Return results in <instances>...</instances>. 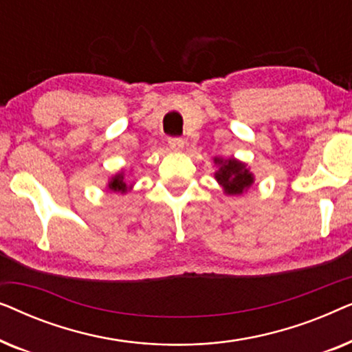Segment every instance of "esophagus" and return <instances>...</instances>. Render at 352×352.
Masks as SVG:
<instances>
[{
	"instance_id": "34e87169",
	"label": "esophagus",
	"mask_w": 352,
	"mask_h": 352,
	"mask_svg": "<svg viewBox=\"0 0 352 352\" xmlns=\"http://www.w3.org/2000/svg\"><path fill=\"white\" fill-rule=\"evenodd\" d=\"M168 144H170V147L173 151H181L182 147H184V139L182 138H170L168 139Z\"/></svg>"
}]
</instances>
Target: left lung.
<instances>
[{
  "instance_id": "1",
  "label": "left lung",
  "mask_w": 352,
  "mask_h": 352,
  "mask_svg": "<svg viewBox=\"0 0 352 352\" xmlns=\"http://www.w3.org/2000/svg\"><path fill=\"white\" fill-rule=\"evenodd\" d=\"M219 163V170L216 171V179L228 194H242L245 189H248L253 182V176L250 175L243 163H240L234 158L230 160H216Z\"/></svg>"
}]
</instances>
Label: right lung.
<instances>
[{
    "label": "right lung",
    "mask_w": 352,
    "mask_h": 352,
    "mask_svg": "<svg viewBox=\"0 0 352 352\" xmlns=\"http://www.w3.org/2000/svg\"><path fill=\"white\" fill-rule=\"evenodd\" d=\"M109 187L110 189H112L113 192H126V182L123 181V175H117L113 177L112 181H110V184H109Z\"/></svg>",
    "instance_id": "add662e5"
}]
</instances>
